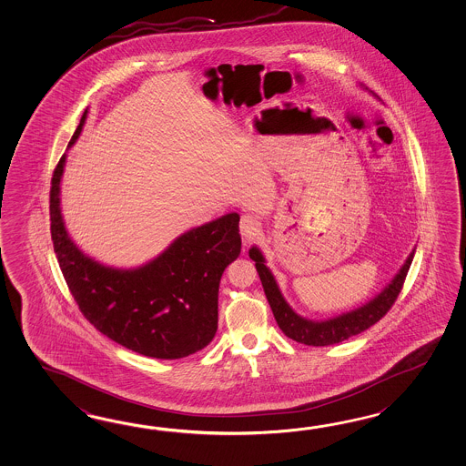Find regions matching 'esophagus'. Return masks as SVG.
Here are the masks:
<instances>
[{
  "mask_svg": "<svg viewBox=\"0 0 466 466\" xmlns=\"http://www.w3.org/2000/svg\"><path fill=\"white\" fill-rule=\"evenodd\" d=\"M258 228H260V224H258V218H252L250 214H244V216L240 218L238 228H240L242 238H246V240L256 238V236H258Z\"/></svg>",
  "mask_w": 466,
  "mask_h": 466,
  "instance_id": "obj_1",
  "label": "esophagus"
}]
</instances>
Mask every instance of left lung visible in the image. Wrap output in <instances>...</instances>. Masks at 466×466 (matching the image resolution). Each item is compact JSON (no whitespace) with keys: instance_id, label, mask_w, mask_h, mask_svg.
Masks as SVG:
<instances>
[{"instance_id":"obj_1","label":"left lung","mask_w":466,"mask_h":466,"mask_svg":"<svg viewBox=\"0 0 466 466\" xmlns=\"http://www.w3.org/2000/svg\"><path fill=\"white\" fill-rule=\"evenodd\" d=\"M248 258L256 262V269L269 300L270 309L279 324L280 331L284 332L292 341L306 344V346H331L336 342L346 341L351 336L366 331L372 324L380 321L388 310L391 309L394 300L398 299L400 292L403 289L406 274L413 262L414 250L408 256L403 268L394 276V279L384 288L374 299L366 302L361 308L336 316L328 321H310L300 318L289 304L282 298L279 286L274 279L269 268L264 264L266 258L258 248L248 250Z\"/></svg>"}]
</instances>
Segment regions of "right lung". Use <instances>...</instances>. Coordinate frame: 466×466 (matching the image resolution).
<instances>
[{
  "label": "right lung",
  "instance_id": "add662e5",
  "mask_svg": "<svg viewBox=\"0 0 466 466\" xmlns=\"http://www.w3.org/2000/svg\"><path fill=\"white\" fill-rule=\"evenodd\" d=\"M86 110L70 147L82 134ZM63 156L50 190L55 254L73 299L86 321L127 350L157 360L200 351L218 331V284L240 254L238 214L190 228L137 269H114L73 244L60 208Z\"/></svg>",
  "mask_w": 466,
  "mask_h": 466
}]
</instances>
